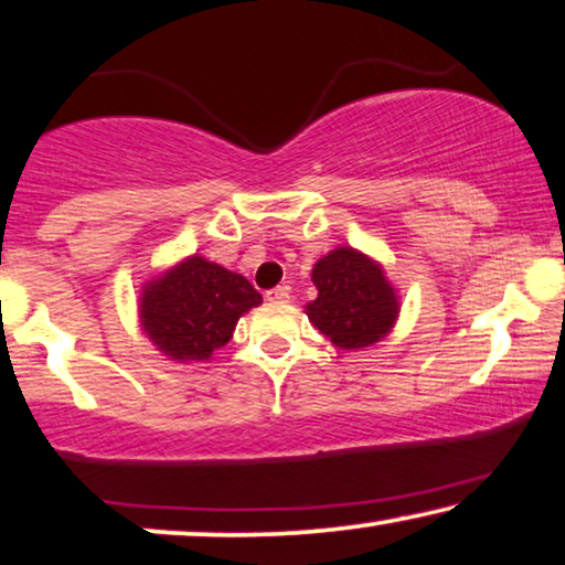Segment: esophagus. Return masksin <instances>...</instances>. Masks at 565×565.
<instances>
[{"mask_svg":"<svg viewBox=\"0 0 565 565\" xmlns=\"http://www.w3.org/2000/svg\"><path fill=\"white\" fill-rule=\"evenodd\" d=\"M265 298L269 300V303H288V300H290V288H285V285H280V288L267 290Z\"/></svg>","mask_w":565,"mask_h":565,"instance_id":"1","label":"esophagus"}]
</instances>
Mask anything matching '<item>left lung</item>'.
<instances>
[{
	"mask_svg": "<svg viewBox=\"0 0 565 565\" xmlns=\"http://www.w3.org/2000/svg\"><path fill=\"white\" fill-rule=\"evenodd\" d=\"M311 280L319 298L306 306V316L339 350H362L396 327L398 290L365 252L337 246L316 262Z\"/></svg>",
	"mask_w": 565,
	"mask_h": 565,
	"instance_id": "obj_1",
	"label": "left lung"
}]
</instances>
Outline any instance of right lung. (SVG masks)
Wrapping results in <instances>:
<instances>
[{
    "instance_id": "right-lung-1",
    "label": "right lung",
    "mask_w": 565,
    "mask_h": 565,
    "mask_svg": "<svg viewBox=\"0 0 565 565\" xmlns=\"http://www.w3.org/2000/svg\"><path fill=\"white\" fill-rule=\"evenodd\" d=\"M262 296L244 275L192 254L143 282L138 323L174 362H207Z\"/></svg>"
}]
</instances>
